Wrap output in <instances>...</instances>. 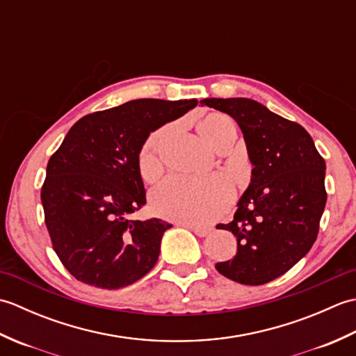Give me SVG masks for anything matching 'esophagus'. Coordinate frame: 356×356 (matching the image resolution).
Masks as SVG:
<instances>
[{"label":"esophagus","mask_w":356,"mask_h":356,"mask_svg":"<svg viewBox=\"0 0 356 356\" xmlns=\"http://www.w3.org/2000/svg\"><path fill=\"white\" fill-rule=\"evenodd\" d=\"M184 226H188V228H190L195 236H199V237H207L208 234L213 231L211 228H208V226H200V225H190V223H184Z\"/></svg>","instance_id":"obj_1"}]
</instances>
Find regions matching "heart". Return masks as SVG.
Returning <instances> with one entry per match:
<instances>
[{"label":"heart","instance_id":"heart-1","mask_svg":"<svg viewBox=\"0 0 356 356\" xmlns=\"http://www.w3.org/2000/svg\"><path fill=\"white\" fill-rule=\"evenodd\" d=\"M199 133L207 145L216 149L223 142L232 143L237 138L234 120L223 113H209L199 120ZM162 131L149 136L139 156L140 176L151 182L161 172L156 149ZM232 188L222 177L193 179L168 177L151 193V208L157 216L174 222L203 225L216 220L229 208Z\"/></svg>","mask_w":356,"mask_h":356}]
</instances>
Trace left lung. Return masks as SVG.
I'll list each match as a JSON object with an SVG mask.
<instances>
[{"instance_id":"8db88e82","label":"left lung","mask_w":356,"mask_h":356,"mask_svg":"<svg viewBox=\"0 0 356 356\" xmlns=\"http://www.w3.org/2000/svg\"><path fill=\"white\" fill-rule=\"evenodd\" d=\"M202 105L238 124L254 165L234 220L217 225L237 237V254L216 264L226 278L259 286L283 275L318 236L327 194L326 163L303 127L248 97H207Z\"/></svg>"}]
</instances>
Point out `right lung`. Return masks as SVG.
Segmentation results:
<instances>
[{
  "mask_svg": "<svg viewBox=\"0 0 356 356\" xmlns=\"http://www.w3.org/2000/svg\"><path fill=\"white\" fill-rule=\"evenodd\" d=\"M197 99H136L81 118L47 163L41 202L53 249L79 282L119 289L153 269L161 218L130 220L147 203L139 154L151 131Z\"/></svg>",
  "mask_w": 356,
  "mask_h": 356,
  "instance_id": "right-lung-1",
  "label": "right lung"
}]
</instances>
